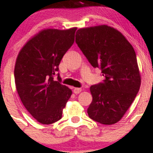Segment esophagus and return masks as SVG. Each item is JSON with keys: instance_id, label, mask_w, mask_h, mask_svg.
Listing matches in <instances>:
<instances>
[{"instance_id": "esophagus-1", "label": "esophagus", "mask_w": 153, "mask_h": 153, "mask_svg": "<svg viewBox=\"0 0 153 153\" xmlns=\"http://www.w3.org/2000/svg\"><path fill=\"white\" fill-rule=\"evenodd\" d=\"M81 88H78V87H75V88H74L73 90V92L74 93H75V94H78L79 93H81Z\"/></svg>"}]
</instances>
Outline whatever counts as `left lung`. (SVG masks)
Returning <instances> with one entry per match:
<instances>
[{
  "mask_svg": "<svg viewBox=\"0 0 153 153\" xmlns=\"http://www.w3.org/2000/svg\"><path fill=\"white\" fill-rule=\"evenodd\" d=\"M75 42L105 79L90 87V119L105 125L120 120L135 99L141 83L135 51L126 37L108 25L78 29Z\"/></svg>",
  "mask_w": 153,
  "mask_h": 153,
  "instance_id": "8db88e82",
  "label": "left lung"
}]
</instances>
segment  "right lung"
<instances>
[{
    "instance_id": "obj_1",
    "label": "right lung",
    "mask_w": 153,
    "mask_h": 153,
    "mask_svg": "<svg viewBox=\"0 0 153 153\" xmlns=\"http://www.w3.org/2000/svg\"><path fill=\"white\" fill-rule=\"evenodd\" d=\"M77 27L45 29L33 36L18 54L15 83L21 101L28 112L42 124L61 119L63 109L72 92L61 84L57 74L63 55L75 41Z\"/></svg>"
}]
</instances>
